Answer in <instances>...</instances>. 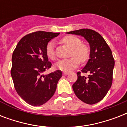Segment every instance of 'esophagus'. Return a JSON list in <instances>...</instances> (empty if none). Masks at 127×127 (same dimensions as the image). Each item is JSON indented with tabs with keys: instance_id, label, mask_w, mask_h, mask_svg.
Listing matches in <instances>:
<instances>
[{
	"instance_id": "obj_1",
	"label": "esophagus",
	"mask_w": 127,
	"mask_h": 127,
	"mask_svg": "<svg viewBox=\"0 0 127 127\" xmlns=\"http://www.w3.org/2000/svg\"><path fill=\"white\" fill-rule=\"evenodd\" d=\"M68 72H63V75L66 76V75H68Z\"/></svg>"
}]
</instances>
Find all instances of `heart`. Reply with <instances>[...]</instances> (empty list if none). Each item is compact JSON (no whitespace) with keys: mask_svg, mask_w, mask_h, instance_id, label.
Masks as SVG:
<instances>
[{"mask_svg":"<svg viewBox=\"0 0 127 127\" xmlns=\"http://www.w3.org/2000/svg\"><path fill=\"white\" fill-rule=\"evenodd\" d=\"M62 42L70 47L72 48L71 58L60 60L55 64L56 68L63 72H70L79 65L80 61L86 62L90 56V49L84 43H81V40L74 35H66L62 39ZM46 53L49 58L55 59L53 42H50L46 48Z\"/></svg>","mask_w":127,"mask_h":127,"instance_id":"obj_1","label":"heart"}]
</instances>
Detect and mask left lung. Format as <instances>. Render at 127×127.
<instances>
[{"label":"left lung","instance_id":"8db88e82","mask_svg":"<svg viewBox=\"0 0 127 127\" xmlns=\"http://www.w3.org/2000/svg\"><path fill=\"white\" fill-rule=\"evenodd\" d=\"M68 34L80 35L88 42L90 59L82 68L86 77L77 72L78 79L72 85L76 95L87 104L92 105L101 101L110 89L113 81L115 61L111 50L103 37L90 29L72 31Z\"/></svg>","mask_w":127,"mask_h":127}]
</instances>
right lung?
I'll use <instances>...</instances> for the list:
<instances>
[{
  "instance_id": "add662e5",
  "label": "right lung",
  "mask_w": 127,
  "mask_h": 127,
  "mask_svg": "<svg viewBox=\"0 0 127 127\" xmlns=\"http://www.w3.org/2000/svg\"><path fill=\"white\" fill-rule=\"evenodd\" d=\"M59 33L38 31L21 39L12 57L11 76L17 93L33 106H40L51 98L61 78V70L43 75L52 64L48 61V43Z\"/></svg>"
}]
</instances>
